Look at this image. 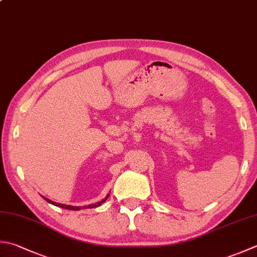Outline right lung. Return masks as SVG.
<instances>
[{"instance_id":"1","label":"right lung","mask_w":257,"mask_h":257,"mask_svg":"<svg viewBox=\"0 0 257 257\" xmlns=\"http://www.w3.org/2000/svg\"><path fill=\"white\" fill-rule=\"evenodd\" d=\"M43 197V196H42ZM109 197V194L105 196V197L102 199V200H100V202H98V203H95V204H91V205H88V206H71V205H65V204H60V203H55V202H52V200H50V199H48L47 197H43L45 200H47L48 203H50V204H52V205H54V206H58V207H61V208H64V209H69V210H80V209H82V208H93V207H98V206H100L101 205L102 203H104L105 200H107V198Z\"/></svg>"}]
</instances>
